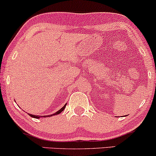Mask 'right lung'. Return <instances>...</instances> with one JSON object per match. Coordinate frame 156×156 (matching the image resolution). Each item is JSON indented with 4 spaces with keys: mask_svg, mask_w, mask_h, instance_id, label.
Masks as SVG:
<instances>
[{
    "mask_svg": "<svg viewBox=\"0 0 156 156\" xmlns=\"http://www.w3.org/2000/svg\"><path fill=\"white\" fill-rule=\"evenodd\" d=\"M66 105H67V104H65V105H64V106L62 107V108L60 109V110H58L57 112H56L54 114H52V115H46V116H45V115H44V116H42V115H32V114H29V115L31 116V117H33V118H35V119H40L41 117H51V116H52V115H58V114H59L60 112H62L64 110H65V107H66Z\"/></svg>",
    "mask_w": 156,
    "mask_h": 156,
    "instance_id": "right-lung-1",
    "label": "right lung"
}]
</instances>
